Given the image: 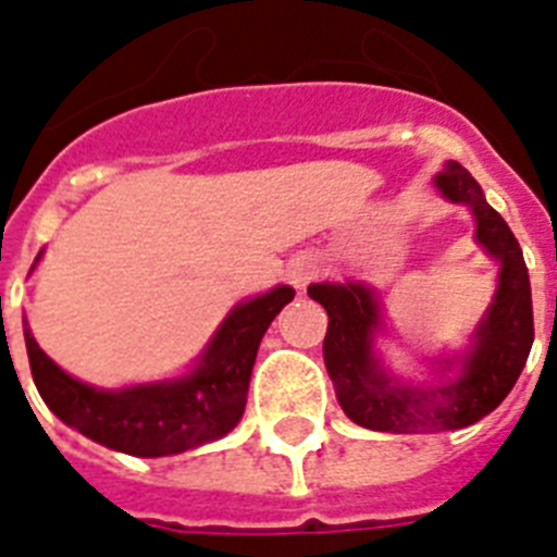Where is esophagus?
Listing matches in <instances>:
<instances>
[{
  "mask_svg": "<svg viewBox=\"0 0 557 557\" xmlns=\"http://www.w3.org/2000/svg\"><path fill=\"white\" fill-rule=\"evenodd\" d=\"M287 270L295 287H307L312 278L321 275V259H318L314 253H298L293 256V262H289Z\"/></svg>",
  "mask_w": 557,
  "mask_h": 557,
  "instance_id": "obj_1",
  "label": "esophagus"
}]
</instances>
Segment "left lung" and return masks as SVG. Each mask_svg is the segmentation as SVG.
<instances>
[{"mask_svg":"<svg viewBox=\"0 0 557 557\" xmlns=\"http://www.w3.org/2000/svg\"><path fill=\"white\" fill-rule=\"evenodd\" d=\"M437 189L451 203H469L476 218V239L502 262L499 289L482 326L476 346L466 357L462 376L455 385L435 391H410L391 385L373 359V332L379 309L371 289L362 284H312L309 298L329 312L323 359L334 393L354 424L373 432H446L476 424L494 412L513 391L521 368L533 348V298L530 275L519 243L508 223L485 203L482 189L469 170L449 161L437 172ZM441 395L444 403H435Z\"/></svg>","mask_w":557,"mask_h":557,"instance_id":"left-lung-1","label":"left lung"}]
</instances>
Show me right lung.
I'll return each mask as SVG.
<instances>
[{
    "label": "right lung",
    "instance_id": "obj_1",
    "mask_svg": "<svg viewBox=\"0 0 557 557\" xmlns=\"http://www.w3.org/2000/svg\"><path fill=\"white\" fill-rule=\"evenodd\" d=\"M293 295V287H275L239 304L191 376L116 393L97 391L63 373L38 348L33 334L24 332L33 382L63 424L108 449L136 457L195 449L223 437L243 418L259 343Z\"/></svg>",
    "mask_w": 557,
    "mask_h": 557
}]
</instances>
